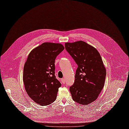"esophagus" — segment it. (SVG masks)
<instances>
[{
    "label": "esophagus",
    "instance_id": "esophagus-1",
    "mask_svg": "<svg viewBox=\"0 0 129 129\" xmlns=\"http://www.w3.org/2000/svg\"><path fill=\"white\" fill-rule=\"evenodd\" d=\"M61 82L64 84L65 83V79L64 78H63L61 79Z\"/></svg>",
    "mask_w": 129,
    "mask_h": 129
}]
</instances>
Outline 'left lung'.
Wrapping results in <instances>:
<instances>
[{
	"instance_id": "8db88e82",
	"label": "left lung",
	"mask_w": 129,
	"mask_h": 129,
	"mask_svg": "<svg viewBox=\"0 0 129 129\" xmlns=\"http://www.w3.org/2000/svg\"><path fill=\"white\" fill-rule=\"evenodd\" d=\"M65 48L78 67L74 84L70 87L73 101L87 105L95 101L104 85L106 70L96 49L79 41L66 43Z\"/></svg>"
}]
</instances>
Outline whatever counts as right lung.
I'll use <instances>...</instances> for the list:
<instances>
[{"mask_svg":"<svg viewBox=\"0 0 129 129\" xmlns=\"http://www.w3.org/2000/svg\"><path fill=\"white\" fill-rule=\"evenodd\" d=\"M64 48L61 44L43 43L31 51L25 63V90L33 100L42 106L55 101L61 86L55 75V61Z\"/></svg>","mask_w":129,"mask_h":129,"instance_id":"add662e5","label":"right lung"}]
</instances>
